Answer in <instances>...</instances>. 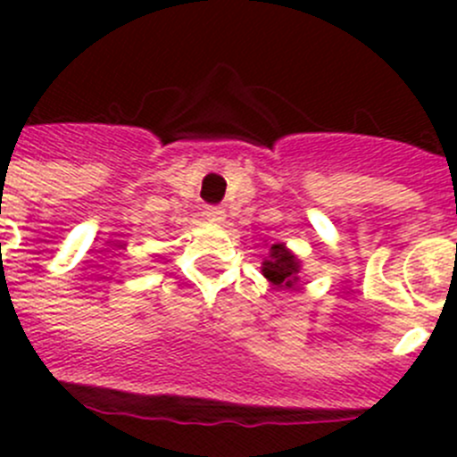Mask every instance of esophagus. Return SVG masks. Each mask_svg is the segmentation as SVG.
I'll return each mask as SVG.
<instances>
[{"mask_svg": "<svg viewBox=\"0 0 457 457\" xmlns=\"http://www.w3.org/2000/svg\"><path fill=\"white\" fill-rule=\"evenodd\" d=\"M205 216H207V220H212V223H220V220L225 219V210L220 205H207Z\"/></svg>", "mask_w": 457, "mask_h": 457, "instance_id": "1", "label": "esophagus"}]
</instances>
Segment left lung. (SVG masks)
Returning <instances> with one entry per match:
<instances>
[{
    "mask_svg": "<svg viewBox=\"0 0 457 457\" xmlns=\"http://www.w3.org/2000/svg\"><path fill=\"white\" fill-rule=\"evenodd\" d=\"M262 274H265V278L271 280L274 285L287 289L298 280V262L292 252H287L285 245L276 243L270 250V261L262 262Z\"/></svg>",
    "mask_w": 457,
    "mask_h": 457,
    "instance_id": "obj_1",
    "label": "left lung"
}]
</instances>
